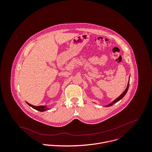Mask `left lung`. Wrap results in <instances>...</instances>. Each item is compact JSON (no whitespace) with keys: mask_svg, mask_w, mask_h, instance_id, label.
<instances>
[{"mask_svg":"<svg viewBox=\"0 0 152 152\" xmlns=\"http://www.w3.org/2000/svg\"><path fill=\"white\" fill-rule=\"evenodd\" d=\"M129 82H128V85H127V87H126V89L125 90V91L123 92V93H122V94H121V95L118 97V98H117L115 100H114V101H113L112 102H111L110 104H108V105H105V107H110V106H111V105H114L115 103L119 101L120 100H121V99H122L125 96V95L126 94V93H127L128 90V88H129Z\"/></svg>","mask_w":152,"mask_h":152,"instance_id":"8db88e82","label":"left lung"}]
</instances>
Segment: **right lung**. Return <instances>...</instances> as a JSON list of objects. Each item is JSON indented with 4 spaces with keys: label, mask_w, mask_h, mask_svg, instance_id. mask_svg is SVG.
Instances as JSON below:
<instances>
[{
    "label": "right lung",
    "mask_w": 152,
    "mask_h": 152,
    "mask_svg": "<svg viewBox=\"0 0 152 152\" xmlns=\"http://www.w3.org/2000/svg\"><path fill=\"white\" fill-rule=\"evenodd\" d=\"M27 102V104L28 105H29L30 107H31L32 108H33L35 109V110H38V111H41V112H43V111H47V110H48V107H47L46 105L34 106V105H31V104H29V103H28V102Z\"/></svg>",
    "instance_id": "1"
}]
</instances>
